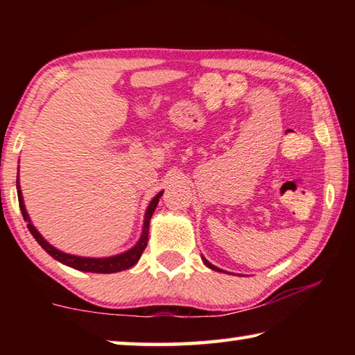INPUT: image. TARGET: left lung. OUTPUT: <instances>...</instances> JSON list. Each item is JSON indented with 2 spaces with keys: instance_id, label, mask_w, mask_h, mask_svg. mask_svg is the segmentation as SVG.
<instances>
[{
  "instance_id": "obj_1",
  "label": "left lung",
  "mask_w": 355,
  "mask_h": 355,
  "mask_svg": "<svg viewBox=\"0 0 355 355\" xmlns=\"http://www.w3.org/2000/svg\"><path fill=\"white\" fill-rule=\"evenodd\" d=\"M202 260H203V263H205V264H207V266H208L209 269H213V271H218V272H224V271H222V269H219V268H216V266H214V264H211V263H209V261L207 260V258H202Z\"/></svg>"
}]
</instances>
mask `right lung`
<instances>
[{
  "label": "right lung",
  "mask_w": 355,
  "mask_h": 355,
  "mask_svg": "<svg viewBox=\"0 0 355 355\" xmlns=\"http://www.w3.org/2000/svg\"><path fill=\"white\" fill-rule=\"evenodd\" d=\"M17 192H19V203H20V209H21L23 219L28 222V230L31 232V235L35 238V241H37L42 245V248H44V250H46L48 254H50L53 258H55V260L61 261L64 264H67V266L73 268V269H78V271L98 272V274H111V272L125 271V269L135 266V264L139 261L142 252H144V249L147 248V243H148L150 218H152L155 208H156V205H158L159 197L163 196V191L158 192V194L153 197V200L150 202V205L147 207L146 218H144L142 235L139 238V241L136 243L135 248H131L130 250L123 252V254H119V255H114V257L89 258V257H76V255L65 254V252H61V250H58L56 248H53V245L48 243L46 239L37 232V228H35L31 224V219H29V216L26 213V208H25V202H23V196H21V191H20L19 180H17Z\"/></svg>",
  "instance_id": "add662e5"
}]
</instances>
